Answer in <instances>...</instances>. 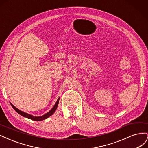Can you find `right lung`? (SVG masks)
<instances>
[{"instance_id":"add662e5","label":"right lung","mask_w":148,"mask_h":148,"mask_svg":"<svg viewBox=\"0 0 148 148\" xmlns=\"http://www.w3.org/2000/svg\"><path fill=\"white\" fill-rule=\"evenodd\" d=\"M59 99H60V98H59V99H57V102H56V104L54 105V106H53V108H52L50 111L49 112H47V113L45 115H42V116H41V117H34V116H33V115H30V114H27V113L23 112H22L21 110H19L18 109H17L16 107H15L12 104H11V103H10V104H11V106H12L13 108L15 109V110L16 112L18 113L20 115H22V116H23V117H25L28 118V119H31V120H34V121H41V120H44V119H46L48 118L49 117H50L51 115H52L53 113L55 112V111H56V110L57 109V106H58V104H59Z\"/></svg>"}]
</instances>
